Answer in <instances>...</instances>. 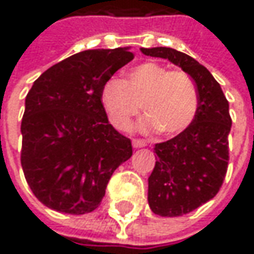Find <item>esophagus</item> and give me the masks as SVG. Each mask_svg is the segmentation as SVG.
Here are the masks:
<instances>
[{"label": "esophagus", "instance_id": "esophagus-1", "mask_svg": "<svg viewBox=\"0 0 254 254\" xmlns=\"http://www.w3.org/2000/svg\"><path fill=\"white\" fill-rule=\"evenodd\" d=\"M147 145V142L144 141V140H138V138H134L132 140V147L134 148H142V147H145Z\"/></svg>", "mask_w": 254, "mask_h": 254}]
</instances>
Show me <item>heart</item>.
<instances>
[{"mask_svg": "<svg viewBox=\"0 0 254 254\" xmlns=\"http://www.w3.org/2000/svg\"><path fill=\"white\" fill-rule=\"evenodd\" d=\"M100 102L119 130L130 127L142 104L147 117L141 128H157L162 135H175L193 122L199 97L190 74L150 61L130 69L126 82L109 79L103 84Z\"/></svg>", "mask_w": 254, "mask_h": 254, "instance_id": "heart-1", "label": "heart"}]
</instances>
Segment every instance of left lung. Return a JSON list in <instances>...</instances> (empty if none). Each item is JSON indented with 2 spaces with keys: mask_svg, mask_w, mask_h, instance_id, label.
Here are the masks:
<instances>
[{
  "mask_svg": "<svg viewBox=\"0 0 254 254\" xmlns=\"http://www.w3.org/2000/svg\"><path fill=\"white\" fill-rule=\"evenodd\" d=\"M142 54L168 59L192 77L199 106L177 137L155 144V167L148 178V205L155 215L182 216L212 199L223 184L232 127L229 103L210 72L172 48H141Z\"/></svg>",
  "mask_w": 254,
  "mask_h": 254,
  "instance_id": "8db88e82",
  "label": "left lung"
}]
</instances>
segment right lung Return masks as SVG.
I'll list each match as a JSON object with an SVG mask.
<instances>
[{"label":"right lung","instance_id":"right-lung-1","mask_svg":"<svg viewBox=\"0 0 254 254\" xmlns=\"http://www.w3.org/2000/svg\"><path fill=\"white\" fill-rule=\"evenodd\" d=\"M132 59L130 48L83 51L45 70L26 94L21 165L45 206L93 212L113 172L132 155L130 138L114 130L100 102L103 84Z\"/></svg>","mask_w":254,"mask_h":254}]
</instances>
